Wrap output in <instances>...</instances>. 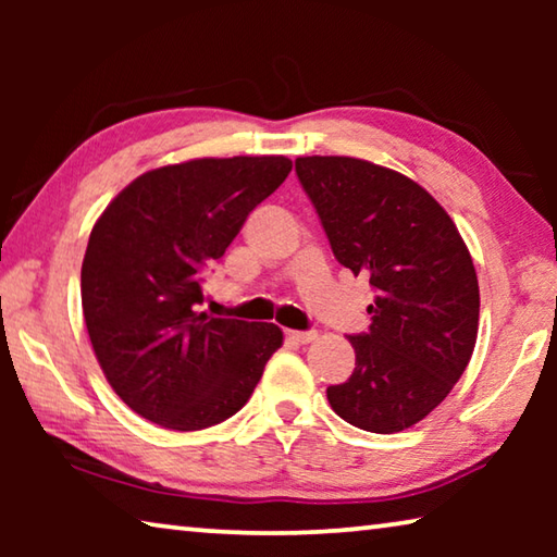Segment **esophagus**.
<instances>
[{
    "label": "esophagus",
    "instance_id": "esophagus-1",
    "mask_svg": "<svg viewBox=\"0 0 557 557\" xmlns=\"http://www.w3.org/2000/svg\"><path fill=\"white\" fill-rule=\"evenodd\" d=\"M287 338L295 344H309L317 338V332H287Z\"/></svg>",
    "mask_w": 557,
    "mask_h": 557
}]
</instances>
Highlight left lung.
<instances>
[{
  "mask_svg": "<svg viewBox=\"0 0 557 557\" xmlns=\"http://www.w3.org/2000/svg\"><path fill=\"white\" fill-rule=\"evenodd\" d=\"M334 258L369 277V332L348 336L356 369L326 398L348 425L379 435L412 428L465 373L479 329L476 270L455 221L393 169L354 157H299Z\"/></svg>",
  "mask_w": 557,
  "mask_h": 557,
  "instance_id": "obj_1",
  "label": "left lung"
}]
</instances>
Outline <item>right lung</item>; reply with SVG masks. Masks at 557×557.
Wrapping results in <instances>:
<instances>
[{
  "label": "right lung",
  "mask_w": 557,
  "mask_h": 557,
  "mask_svg": "<svg viewBox=\"0 0 557 557\" xmlns=\"http://www.w3.org/2000/svg\"><path fill=\"white\" fill-rule=\"evenodd\" d=\"M292 172L287 157L194 159L137 176L92 225L81 299L92 351L122 400L157 425L228 420L282 346L275 324L199 312L203 270Z\"/></svg>",
  "instance_id": "right-lung-1"
}]
</instances>
